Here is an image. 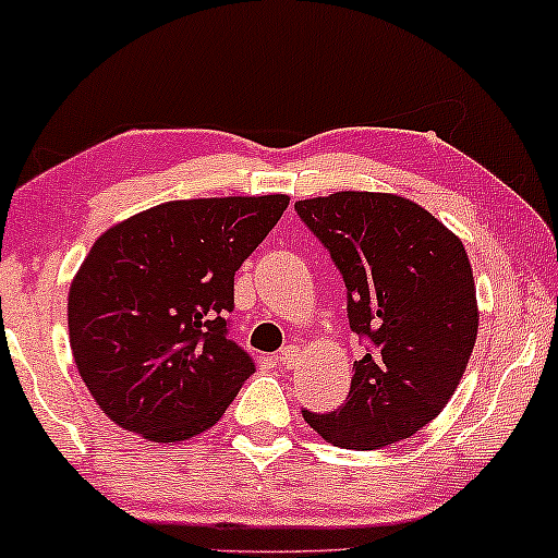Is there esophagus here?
<instances>
[{
  "instance_id": "obj_1",
  "label": "esophagus",
  "mask_w": 558,
  "mask_h": 558,
  "mask_svg": "<svg viewBox=\"0 0 558 558\" xmlns=\"http://www.w3.org/2000/svg\"><path fill=\"white\" fill-rule=\"evenodd\" d=\"M296 359H300V349H296V345H284V349L279 351V361H281V366L292 368Z\"/></svg>"
}]
</instances>
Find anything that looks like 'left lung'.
<instances>
[{
    "mask_svg": "<svg viewBox=\"0 0 558 558\" xmlns=\"http://www.w3.org/2000/svg\"><path fill=\"white\" fill-rule=\"evenodd\" d=\"M330 251L349 323L368 341L338 410H302L332 446L374 451L415 436L446 408L474 351L480 310L464 243L415 202L336 192L294 202Z\"/></svg>",
    "mask_w": 558,
    "mask_h": 558,
    "instance_id": "8db88e82",
    "label": "left lung"
}]
</instances>
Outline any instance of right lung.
I'll use <instances>...</instances> for the list:
<instances>
[{"label":"right lung","instance_id":"1","mask_svg":"<svg viewBox=\"0 0 558 558\" xmlns=\"http://www.w3.org/2000/svg\"><path fill=\"white\" fill-rule=\"evenodd\" d=\"M287 205V194L177 199L97 238L69 289V338L112 423L177 444L220 421L256 372L228 338L235 271Z\"/></svg>","mask_w":558,"mask_h":558}]
</instances>
